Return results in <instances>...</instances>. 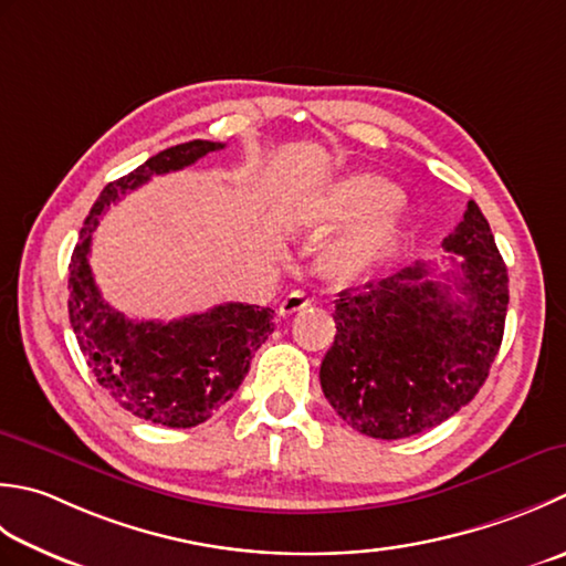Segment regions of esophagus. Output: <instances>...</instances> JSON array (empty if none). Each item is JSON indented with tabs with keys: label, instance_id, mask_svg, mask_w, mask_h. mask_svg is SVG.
I'll use <instances>...</instances> for the list:
<instances>
[{
	"label": "esophagus",
	"instance_id": "34e87169",
	"mask_svg": "<svg viewBox=\"0 0 566 566\" xmlns=\"http://www.w3.org/2000/svg\"><path fill=\"white\" fill-rule=\"evenodd\" d=\"M306 306H312V296H308L306 292H292V294H286L284 298H282V304H280V314L282 316H292V314H296V312H302V308H306Z\"/></svg>",
	"mask_w": 566,
	"mask_h": 566
}]
</instances>
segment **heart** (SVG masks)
Listing matches in <instances>:
<instances>
[{"label":"heart","mask_w":566,"mask_h":566,"mask_svg":"<svg viewBox=\"0 0 566 566\" xmlns=\"http://www.w3.org/2000/svg\"><path fill=\"white\" fill-rule=\"evenodd\" d=\"M395 201L397 196L390 184L373 176H356L314 198L298 210L296 218L304 223H346V220L365 218L328 252V270L336 276H353L368 268V262L392 235L390 210Z\"/></svg>","instance_id":"1"}]
</instances>
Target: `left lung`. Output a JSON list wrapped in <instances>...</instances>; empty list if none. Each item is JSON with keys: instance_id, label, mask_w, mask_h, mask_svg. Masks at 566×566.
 <instances>
[{"instance_id": "1", "label": "left lung", "mask_w": 566, "mask_h": 566, "mask_svg": "<svg viewBox=\"0 0 566 566\" xmlns=\"http://www.w3.org/2000/svg\"><path fill=\"white\" fill-rule=\"evenodd\" d=\"M441 248L461 258L451 284L415 262L336 298L321 390L365 437L405 439L447 422L481 390L501 350L507 270L473 201Z\"/></svg>"}]
</instances>
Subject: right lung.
I'll use <instances>...</instances> for the list:
<instances>
[{"label": "right lung", "instance_id": "1", "mask_svg": "<svg viewBox=\"0 0 566 566\" xmlns=\"http://www.w3.org/2000/svg\"><path fill=\"white\" fill-rule=\"evenodd\" d=\"M226 144L193 139L159 151L107 184L87 213L69 264V314L83 356L99 387L139 419L171 429L203 424L245 380L250 360L274 331L270 306L228 302L169 321H132L115 312L87 262L93 230L122 196L154 174L179 171Z\"/></svg>", "mask_w": 566, "mask_h": 566}]
</instances>
